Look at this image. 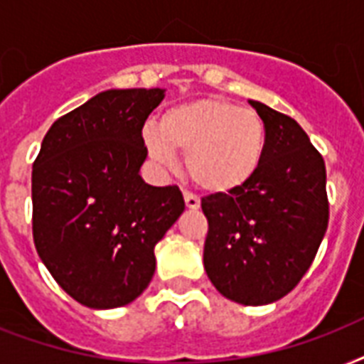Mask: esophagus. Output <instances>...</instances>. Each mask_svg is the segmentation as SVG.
<instances>
[{
  "instance_id": "1",
  "label": "esophagus",
  "mask_w": 364,
  "mask_h": 364,
  "mask_svg": "<svg viewBox=\"0 0 364 364\" xmlns=\"http://www.w3.org/2000/svg\"><path fill=\"white\" fill-rule=\"evenodd\" d=\"M183 198H185V205H187L188 210H198L200 208V198L196 194L185 191V193H183Z\"/></svg>"
}]
</instances>
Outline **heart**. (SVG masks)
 <instances>
[{
    "instance_id": "heart-1",
    "label": "heart",
    "mask_w": 364,
    "mask_h": 364,
    "mask_svg": "<svg viewBox=\"0 0 364 364\" xmlns=\"http://www.w3.org/2000/svg\"><path fill=\"white\" fill-rule=\"evenodd\" d=\"M151 159L176 168V151L187 153V170L200 188L227 194L245 187L266 153V126L253 109L204 98L179 104L143 132Z\"/></svg>"
}]
</instances>
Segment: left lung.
Returning a JSON list of instances; mask_svg holds the SVG:
<instances>
[{
    "mask_svg": "<svg viewBox=\"0 0 364 364\" xmlns=\"http://www.w3.org/2000/svg\"><path fill=\"white\" fill-rule=\"evenodd\" d=\"M249 104L266 126L264 160L245 187L202 198L204 268L223 296L262 306L291 293L316 259L328 225L327 170L299 122Z\"/></svg>",
    "mask_w": 364,
    "mask_h": 364,
    "instance_id": "obj_1",
    "label": "left lung"
}]
</instances>
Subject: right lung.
<instances>
[{"label":"right lung","instance_id":"1","mask_svg":"<svg viewBox=\"0 0 364 364\" xmlns=\"http://www.w3.org/2000/svg\"><path fill=\"white\" fill-rule=\"evenodd\" d=\"M162 88L96 94L60 117L31 170L33 242L71 299L94 310L130 304L153 279L154 245L185 210L179 187H151L141 130Z\"/></svg>","mask_w":364,"mask_h":364}]
</instances>
